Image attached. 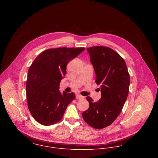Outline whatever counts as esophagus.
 <instances>
[{
    "instance_id": "obj_1",
    "label": "esophagus",
    "mask_w": 158,
    "mask_h": 158,
    "mask_svg": "<svg viewBox=\"0 0 158 158\" xmlns=\"http://www.w3.org/2000/svg\"><path fill=\"white\" fill-rule=\"evenodd\" d=\"M76 98H77V99H83V98H84L85 97H84L83 96H82L81 95L77 94H76Z\"/></svg>"
}]
</instances>
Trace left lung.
<instances>
[{"instance_id": "1", "label": "left lung", "mask_w": 158, "mask_h": 158, "mask_svg": "<svg viewBox=\"0 0 158 158\" xmlns=\"http://www.w3.org/2000/svg\"><path fill=\"white\" fill-rule=\"evenodd\" d=\"M87 50L95 70V82L101 85L102 97L94 102L87 97L89 107L82 116L90 127L102 129L111 125L121 113L128 95L130 77L125 60L112 48L94 46Z\"/></svg>"}]
</instances>
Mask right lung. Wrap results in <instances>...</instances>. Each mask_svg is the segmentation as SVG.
I'll list each match as a JSON object with an SVG mask.
<instances>
[{
	"instance_id": "right-lung-1",
	"label": "right lung",
	"mask_w": 158,
	"mask_h": 158,
	"mask_svg": "<svg viewBox=\"0 0 158 158\" xmlns=\"http://www.w3.org/2000/svg\"><path fill=\"white\" fill-rule=\"evenodd\" d=\"M85 47H59L42 52L28 69L26 95L28 110L41 125L60 122L68 105L75 98L73 92L61 93L59 86L68 63Z\"/></svg>"
}]
</instances>
